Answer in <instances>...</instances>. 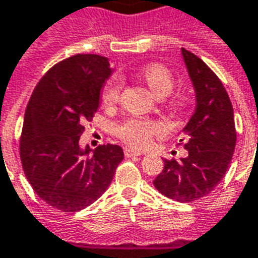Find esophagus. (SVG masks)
Returning <instances> with one entry per match:
<instances>
[{
	"mask_svg": "<svg viewBox=\"0 0 258 258\" xmlns=\"http://www.w3.org/2000/svg\"><path fill=\"white\" fill-rule=\"evenodd\" d=\"M125 153V157H136V155H142L143 151H139V150H133V149H125L123 150Z\"/></svg>",
	"mask_w": 258,
	"mask_h": 258,
	"instance_id": "esophagus-1",
	"label": "esophagus"
}]
</instances>
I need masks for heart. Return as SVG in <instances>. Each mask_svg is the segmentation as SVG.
<instances>
[{
	"label": "heart",
	"instance_id": "b5f03b06",
	"mask_svg": "<svg viewBox=\"0 0 258 258\" xmlns=\"http://www.w3.org/2000/svg\"><path fill=\"white\" fill-rule=\"evenodd\" d=\"M142 76L149 85L155 96L165 97L171 93L175 85V76L171 69L160 62L149 63L142 69ZM122 90V79L119 76H111L101 90V101L104 105H112L119 100ZM118 136L123 142L133 147H144L151 142L154 136H160L165 132L164 126L160 122L140 118H131L122 125L118 126Z\"/></svg>",
	"mask_w": 258,
	"mask_h": 258
}]
</instances>
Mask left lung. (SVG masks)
<instances>
[{"instance_id": "8db88e82", "label": "left lung", "mask_w": 258, "mask_h": 258, "mask_svg": "<svg viewBox=\"0 0 258 258\" xmlns=\"http://www.w3.org/2000/svg\"><path fill=\"white\" fill-rule=\"evenodd\" d=\"M196 91V111L180 142L187 155L164 160L154 179L157 190L180 203L196 202L215 189L229 167L236 146L233 108L220 78L197 55L182 48Z\"/></svg>"}]
</instances>
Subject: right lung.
<instances>
[{"mask_svg": "<svg viewBox=\"0 0 258 258\" xmlns=\"http://www.w3.org/2000/svg\"><path fill=\"white\" fill-rule=\"evenodd\" d=\"M109 75L105 56H69L40 79L26 107L19 144L23 172L36 195L63 213L96 202L123 160L116 144L98 146L93 154L89 146H79Z\"/></svg>", "mask_w": 258, "mask_h": 258, "instance_id": "obj_1", "label": "right lung"}]
</instances>
